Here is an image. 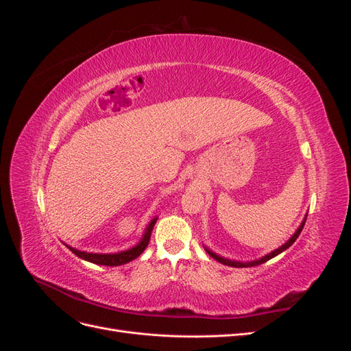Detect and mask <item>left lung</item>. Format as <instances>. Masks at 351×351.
Masks as SVG:
<instances>
[{
  "mask_svg": "<svg viewBox=\"0 0 351 351\" xmlns=\"http://www.w3.org/2000/svg\"><path fill=\"white\" fill-rule=\"evenodd\" d=\"M307 217V215H306ZM306 217L303 218V221H302V224L299 226V228L295 230V232L294 234L287 240L282 246H280L278 249H275V250H272L271 253H268V254H265V256H262V258H259V259H256V261H250V262H240V261H231V259H227V258H224V256H219V254H217V253H214L212 252L210 249H208L206 246H205V250L208 252V254L209 256H212L214 258L215 261H218L219 263H222V265H227V267H232V268H247V267H256V265H261V263H263V262H267V261H269V259H272L274 256H277V254H280V253H282L284 250H287L289 249L291 244L297 240V237L300 236V232H302V230H303V227H304V222H306Z\"/></svg>",
  "mask_w": 351,
  "mask_h": 351,
  "instance_id": "1",
  "label": "left lung"
}]
</instances>
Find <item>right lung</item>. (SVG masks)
Instances as JSON below:
<instances>
[{"label":"right lung","mask_w":351,"mask_h":351,"mask_svg":"<svg viewBox=\"0 0 351 351\" xmlns=\"http://www.w3.org/2000/svg\"><path fill=\"white\" fill-rule=\"evenodd\" d=\"M156 219H158V217L151 219V222H149V224H147V227H146V230L143 232L141 241L137 243L136 246L127 249V250H123V252H117V253H90V252H83V250H79V249H74V247L69 246V244H66V246L74 254H76V256H79L83 261H88V262L97 263V265H105V267H119V265L129 263L133 259H136L137 256H141L142 252L147 247V244H149L151 234H152V230H154V226H155Z\"/></svg>","instance_id":"1"}]
</instances>
